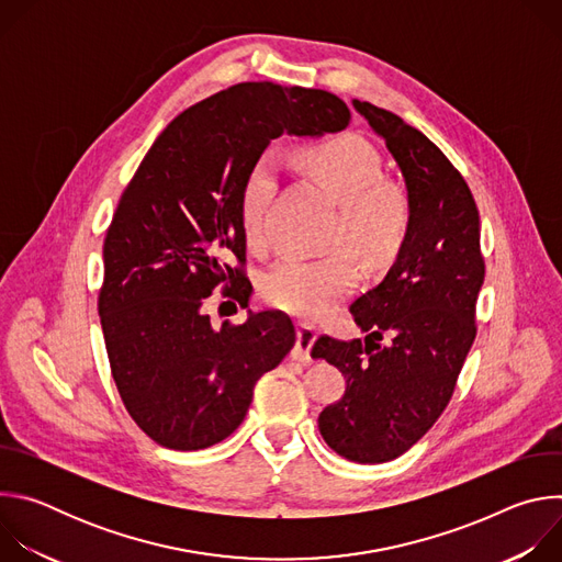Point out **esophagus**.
<instances>
[{
    "label": "esophagus",
    "instance_id": "34e87169",
    "mask_svg": "<svg viewBox=\"0 0 562 562\" xmlns=\"http://www.w3.org/2000/svg\"><path fill=\"white\" fill-rule=\"evenodd\" d=\"M315 338H317V331H315V327H311V325H304V323H300L297 325V338H295V347H293V358L297 360V362H308L311 360V347H313V342H315Z\"/></svg>",
    "mask_w": 562,
    "mask_h": 562
}]
</instances>
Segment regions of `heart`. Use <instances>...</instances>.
I'll return each mask as SVG.
<instances>
[{"label":"heart","instance_id":"b5f03b06","mask_svg":"<svg viewBox=\"0 0 562 562\" xmlns=\"http://www.w3.org/2000/svg\"><path fill=\"white\" fill-rule=\"evenodd\" d=\"M297 165L340 204L336 245L351 247L373 269L389 265L405 245L412 209L403 189L382 180L378 150L360 135H340L302 148ZM276 180V165L260 157L243 187L239 211L254 247L267 239V209ZM358 273V260L349 249L325 258L286 256L265 273L262 295L293 315L319 317L353 291Z\"/></svg>","mask_w":562,"mask_h":562}]
</instances>
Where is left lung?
<instances>
[{"label":"left lung","mask_w":562,"mask_h":562,"mask_svg":"<svg viewBox=\"0 0 562 562\" xmlns=\"http://www.w3.org/2000/svg\"><path fill=\"white\" fill-rule=\"evenodd\" d=\"M353 106L403 171L412 222L384 280L349 308L369 336H319L311 356L347 378L345 395L317 418L319 434L338 456L375 464L412 449L449 405L475 338L485 260L475 200L447 155L395 113Z\"/></svg>","instance_id":"left-lung-1"}]
</instances>
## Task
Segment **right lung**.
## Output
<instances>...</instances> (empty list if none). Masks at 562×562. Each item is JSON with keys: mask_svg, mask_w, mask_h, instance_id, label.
Returning <instances> with one entry per match:
<instances>
[{"mask_svg": "<svg viewBox=\"0 0 562 562\" xmlns=\"http://www.w3.org/2000/svg\"><path fill=\"white\" fill-rule=\"evenodd\" d=\"M349 120L329 91L243 82L180 113L144 155L106 231L98 311L122 403L157 445L198 451L228 438L256 382L295 345L280 311L213 329L204 304L217 286L249 304L239 202L269 142Z\"/></svg>", "mask_w": 562, "mask_h": 562, "instance_id": "right-lung-1", "label": "right lung"}]
</instances>
